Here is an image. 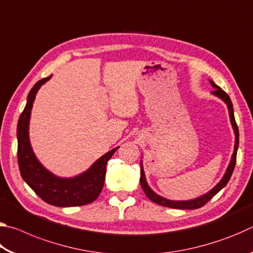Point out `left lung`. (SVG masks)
Here are the masks:
<instances>
[{"mask_svg":"<svg viewBox=\"0 0 253 253\" xmlns=\"http://www.w3.org/2000/svg\"><path fill=\"white\" fill-rule=\"evenodd\" d=\"M209 81H210V84H211L212 87L214 88V91H212V95L217 97V98H220L222 101L225 102L226 107H228L230 122H231V125H232L234 136H235L233 154H232V156H231V161H230V164L228 166V169H226L223 177L221 178V181L217 183L216 185L212 188V190H210L208 193H205L203 195L199 196V198L192 199V200L173 201V200H169V199L163 198V196L158 195L157 193H155V192L152 190L151 186L148 185V183L146 181V176H145L144 169H143V161H140V185H142V188L144 190L145 194L147 195V198L151 201H153L154 203L163 205V207H166V208L179 209V210H195V209H199L201 207H203L204 204H207L209 201L213 198L214 195L219 193L222 188H223L226 185V184H228L231 175H232V173H233V169H234V166H235V161H237V152H238V147H239V129H238L237 123H235V119H234L233 105H232V101L230 100V97L228 96V93L222 90L219 85H216L212 80H209Z\"/></svg>","mask_w":253,"mask_h":253,"instance_id":"obj_1","label":"left lung"}]
</instances>
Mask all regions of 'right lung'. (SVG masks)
Segmentation results:
<instances>
[{"label": "right lung", "instance_id": "add662e5", "mask_svg": "<svg viewBox=\"0 0 253 253\" xmlns=\"http://www.w3.org/2000/svg\"><path fill=\"white\" fill-rule=\"evenodd\" d=\"M49 76L38 81L30 90L27 105L18 122V162L21 176L37 195L54 207L69 208L89 204L99 196L104 187L106 165L117 151L116 147L93 163L87 170L74 177H60L46 169L34 154L30 143L29 126L37 92L51 79Z\"/></svg>", "mask_w": 253, "mask_h": 253}]
</instances>
